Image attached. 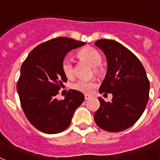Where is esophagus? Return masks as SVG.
Here are the masks:
<instances>
[{
  "label": "esophagus",
  "instance_id": "esophagus-1",
  "mask_svg": "<svg viewBox=\"0 0 160 160\" xmlns=\"http://www.w3.org/2000/svg\"><path fill=\"white\" fill-rule=\"evenodd\" d=\"M90 98H91V96H89V95H88V94L84 95V99H85V100H88V99H89Z\"/></svg>",
  "mask_w": 160,
  "mask_h": 160
}]
</instances>
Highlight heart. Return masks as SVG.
Instances as JSON below:
<instances>
[{"instance_id":"obj_1","label":"heart","mask_w":160,"mask_h":160,"mask_svg":"<svg viewBox=\"0 0 160 160\" xmlns=\"http://www.w3.org/2000/svg\"><path fill=\"white\" fill-rule=\"evenodd\" d=\"M80 55L84 59L88 62L92 67L98 68L102 62V56L92 48H84L80 50ZM62 69L64 75L68 78H72L74 75L73 58L70 55H67L62 62ZM97 87V82L94 80H88L80 79L72 84V88L79 92L90 93Z\"/></svg>"}]
</instances>
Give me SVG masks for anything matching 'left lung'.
Wrapping results in <instances>:
<instances>
[{
  "label": "left lung",
  "instance_id": "8db88e82",
  "mask_svg": "<svg viewBox=\"0 0 160 160\" xmlns=\"http://www.w3.org/2000/svg\"><path fill=\"white\" fill-rule=\"evenodd\" d=\"M95 45L107 60L106 77L99 88L101 93L111 92V102L98 98L100 107L94 113L97 125L108 132H121L132 126L146 109L150 82L137 56L112 40H98Z\"/></svg>",
  "mask_w": 160,
  "mask_h": 160
}]
</instances>
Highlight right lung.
I'll use <instances>...</instances> for the list:
<instances>
[{"label": "right lung", "mask_w": 160, "mask_h": 160, "mask_svg": "<svg viewBox=\"0 0 160 160\" xmlns=\"http://www.w3.org/2000/svg\"><path fill=\"white\" fill-rule=\"evenodd\" d=\"M84 42L57 37L32 49L21 66L17 91L26 117L37 129L58 133L68 128L73 114L84 100L81 92L70 89L58 100V90L68 81L62 69L66 54Z\"/></svg>", "instance_id": "1"}]
</instances>
